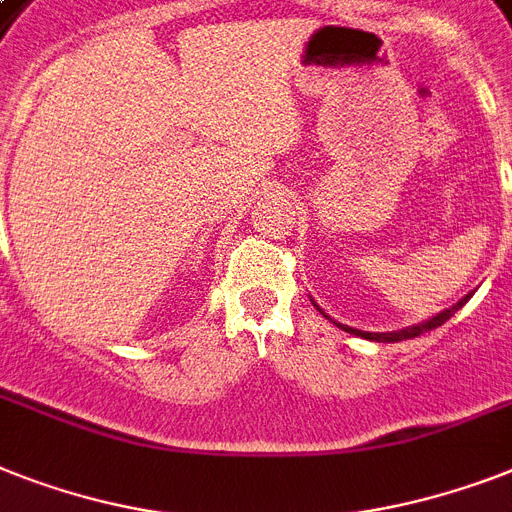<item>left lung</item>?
<instances>
[{
  "label": "left lung",
  "mask_w": 512,
  "mask_h": 512,
  "mask_svg": "<svg viewBox=\"0 0 512 512\" xmlns=\"http://www.w3.org/2000/svg\"><path fill=\"white\" fill-rule=\"evenodd\" d=\"M473 294V292H471ZM471 294H465L463 299H458V302H455V305L452 307H447V310H442V313H436V315H431L429 321H423V323H418V326H407V328H400V331H381V334H378V331H360V328H352V326H344V323H336L334 318H331V315H326L321 310V307H318V302H315L313 299V305L318 307V313H323L328 318V321L331 323H336V326L342 328V331H347V334H352V336H360V339H368V342H402V339H415V336H421V334H426V331H431V328H439L442 326V323H447L452 318V315L458 313L460 307L465 305V302H468V299H471Z\"/></svg>",
  "instance_id": "8db88e82"
}]
</instances>
